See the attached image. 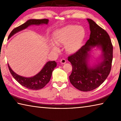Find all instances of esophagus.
<instances>
[{
  "label": "esophagus",
  "mask_w": 121,
  "mask_h": 121,
  "mask_svg": "<svg viewBox=\"0 0 121 121\" xmlns=\"http://www.w3.org/2000/svg\"><path fill=\"white\" fill-rule=\"evenodd\" d=\"M66 62H67V61H66V60H65V59H61V60H60V63H61L62 65L65 64V63H66Z\"/></svg>",
  "instance_id": "34e87169"
}]
</instances>
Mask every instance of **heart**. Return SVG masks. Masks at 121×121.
Segmentation results:
<instances>
[{
	"instance_id": "1",
	"label": "heart",
	"mask_w": 121,
	"mask_h": 121,
	"mask_svg": "<svg viewBox=\"0 0 121 121\" xmlns=\"http://www.w3.org/2000/svg\"><path fill=\"white\" fill-rule=\"evenodd\" d=\"M85 35V30L82 26L69 25L54 32V41L58 45H65V50L70 54H73L80 48ZM50 48L52 51L59 52L56 44L51 43Z\"/></svg>"
}]
</instances>
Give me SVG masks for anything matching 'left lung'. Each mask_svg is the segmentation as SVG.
I'll use <instances>...</instances> for the list:
<instances>
[{
	"label": "left lung",
	"mask_w": 121,
	"mask_h": 121,
	"mask_svg": "<svg viewBox=\"0 0 121 121\" xmlns=\"http://www.w3.org/2000/svg\"><path fill=\"white\" fill-rule=\"evenodd\" d=\"M87 20L91 31L89 39L76 53L68 57L72 66L70 82L83 91H93L106 80L113 60V45L108 33L92 19ZM94 48L100 50L101 54L96 62L91 63V52Z\"/></svg>",
	"instance_id": "left-lung-1"
}]
</instances>
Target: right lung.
<instances>
[{"label": "right lung", "mask_w": 121, "mask_h": 121, "mask_svg": "<svg viewBox=\"0 0 121 121\" xmlns=\"http://www.w3.org/2000/svg\"><path fill=\"white\" fill-rule=\"evenodd\" d=\"M49 20L48 19H30L22 25L14 28L8 36V39L13 35L21 30L26 29L30 25H39L49 23ZM9 69L13 77L17 82H19L23 86L32 90H39L43 88L47 83L49 82L51 79L52 72L55 68L56 67V62L55 61H48L44 65L42 69L39 73L30 77H25L20 75L13 71L11 69L9 64H8Z\"/></svg>", "instance_id": "add662e5"}]
</instances>
